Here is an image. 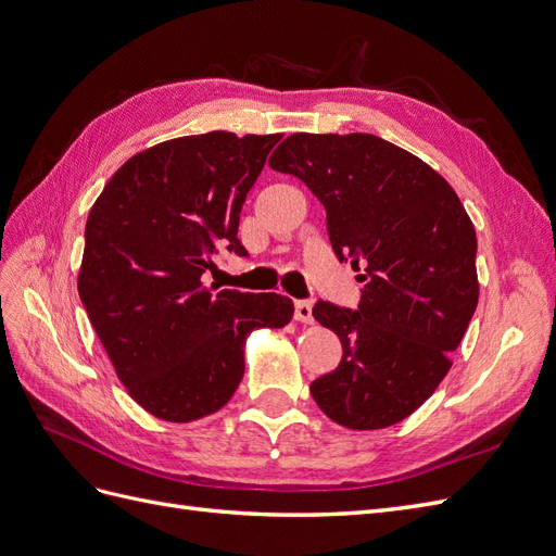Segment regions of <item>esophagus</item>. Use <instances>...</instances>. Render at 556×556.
I'll use <instances>...</instances> for the list:
<instances>
[{
	"label": "esophagus",
	"mask_w": 556,
	"mask_h": 556,
	"mask_svg": "<svg viewBox=\"0 0 556 556\" xmlns=\"http://www.w3.org/2000/svg\"><path fill=\"white\" fill-rule=\"evenodd\" d=\"M294 319H296V323L313 325V304H311V301H296V304H294Z\"/></svg>",
	"instance_id": "1"
}]
</instances>
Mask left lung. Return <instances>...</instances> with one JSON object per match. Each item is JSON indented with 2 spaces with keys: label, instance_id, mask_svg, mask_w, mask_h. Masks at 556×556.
<instances>
[{
  "label": "left lung",
  "instance_id": "1",
  "mask_svg": "<svg viewBox=\"0 0 556 556\" xmlns=\"http://www.w3.org/2000/svg\"><path fill=\"white\" fill-rule=\"evenodd\" d=\"M268 166L306 182L336 255L364 264L357 311L313 308L341 339L343 359L311 394L336 425L392 427L435 392L476 313V227L441 174L374 134L299 131Z\"/></svg>",
  "mask_w": 556,
  "mask_h": 556
}]
</instances>
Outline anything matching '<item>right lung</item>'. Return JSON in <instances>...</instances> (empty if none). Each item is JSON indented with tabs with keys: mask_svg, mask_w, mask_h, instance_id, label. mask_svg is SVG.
Masks as SVG:
<instances>
[{
	"mask_svg": "<svg viewBox=\"0 0 556 556\" xmlns=\"http://www.w3.org/2000/svg\"><path fill=\"white\" fill-rule=\"evenodd\" d=\"M280 139L208 131L157 143L111 176L88 215L80 301L129 396L164 422L220 410L243 378L248 333L292 319L288 296L201 280L220 245L248 255L239 215Z\"/></svg>",
	"mask_w": 556,
	"mask_h": 556,
	"instance_id": "right-lung-1",
	"label": "right lung"
}]
</instances>
